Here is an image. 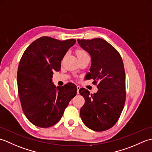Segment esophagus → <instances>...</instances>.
<instances>
[{"label": "esophagus", "mask_w": 152, "mask_h": 152, "mask_svg": "<svg viewBox=\"0 0 152 152\" xmlns=\"http://www.w3.org/2000/svg\"><path fill=\"white\" fill-rule=\"evenodd\" d=\"M76 88H77V94H79V90L80 89V86H77Z\"/></svg>", "instance_id": "obj_1"}]
</instances>
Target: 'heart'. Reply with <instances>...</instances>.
Listing matches in <instances>:
<instances>
[{"label": "heart", "instance_id": "heart-1", "mask_svg": "<svg viewBox=\"0 0 152 152\" xmlns=\"http://www.w3.org/2000/svg\"><path fill=\"white\" fill-rule=\"evenodd\" d=\"M76 55H77V56H78V58L83 57V56H88V53H87L85 50H82V49L77 50V51H76Z\"/></svg>", "mask_w": 152, "mask_h": 152}]
</instances>
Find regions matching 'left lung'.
I'll return each instance as SVG.
<instances>
[{
	"instance_id": "obj_1",
	"label": "left lung",
	"mask_w": 152,
	"mask_h": 152,
	"mask_svg": "<svg viewBox=\"0 0 152 152\" xmlns=\"http://www.w3.org/2000/svg\"><path fill=\"white\" fill-rule=\"evenodd\" d=\"M79 45L89 53L91 66L89 79L95 80L98 91L91 94L81 88L80 94L85 99L80 109L82 121L90 129L108 130L118 121L124 109L125 98V73L118 51L102 38L78 39Z\"/></svg>"
}]
</instances>
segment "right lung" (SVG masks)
I'll return each mask as SVG.
<instances>
[{
    "label": "right lung",
    "instance_id": "add662e5",
    "mask_svg": "<svg viewBox=\"0 0 152 152\" xmlns=\"http://www.w3.org/2000/svg\"><path fill=\"white\" fill-rule=\"evenodd\" d=\"M75 42V39L61 41L42 37L32 42L21 58L17 74L18 94L25 116L37 127L56 124L76 95L74 84L56 87L52 82L53 71L61 70V61Z\"/></svg>",
    "mask_w": 152,
    "mask_h": 152
}]
</instances>
